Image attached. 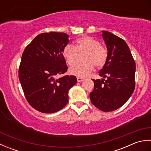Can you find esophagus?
I'll list each match as a JSON object with an SVG mask.
<instances>
[{
    "mask_svg": "<svg viewBox=\"0 0 151 151\" xmlns=\"http://www.w3.org/2000/svg\"><path fill=\"white\" fill-rule=\"evenodd\" d=\"M83 80H84V78H81V77H77V81H78V82L83 81Z\"/></svg>",
    "mask_w": 151,
    "mask_h": 151,
    "instance_id": "34e87169",
    "label": "esophagus"
}]
</instances>
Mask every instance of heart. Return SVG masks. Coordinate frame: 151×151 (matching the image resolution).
<instances>
[{
    "instance_id": "obj_1",
    "label": "heart",
    "mask_w": 151,
    "mask_h": 151,
    "mask_svg": "<svg viewBox=\"0 0 151 151\" xmlns=\"http://www.w3.org/2000/svg\"><path fill=\"white\" fill-rule=\"evenodd\" d=\"M86 52L82 63H77L69 69L70 75L85 77L94 69L103 67L108 59V50L102 46L99 41L93 37L84 36L80 38L74 47L72 45H67L63 48L62 54L68 65H72L75 63L78 53Z\"/></svg>"
}]
</instances>
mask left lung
Here are the masks:
<instances>
[{"label":"left lung","instance_id":"obj_1","mask_svg":"<svg viewBox=\"0 0 151 151\" xmlns=\"http://www.w3.org/2000/svg\"><path fill=\"white\" fill-rule=\"evenodd\" d=\"M102 32L108 50V59L99 72V76L104 78L92 79L94 89L89 96L95 107L108 112L121 107L132 95L135 88L136 63L123 39L110 32Z\"/></svg>","mask_w":151,"mask_h":151}]
</instances>
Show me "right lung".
Listing matches in <instances>:
<instances>
[{"label": "right lung", "instance_id": "obj_1", "mask_svg": "<svg viewBox=\"0 0 151 151\" xmlns=\"http://www.w3.org/2000/svg\"><path fill=\"white\" fill-rule=\"evenodd\" d=\"M69 35L50 32L37 36L25 48L19 69V78L25 98L42 113H54L69 101L68 92L76 83L75 76L65 75L67 66L62 54Z\"/></svg>", "mask_w": 151, "mask_h": 151}]
</instances>
